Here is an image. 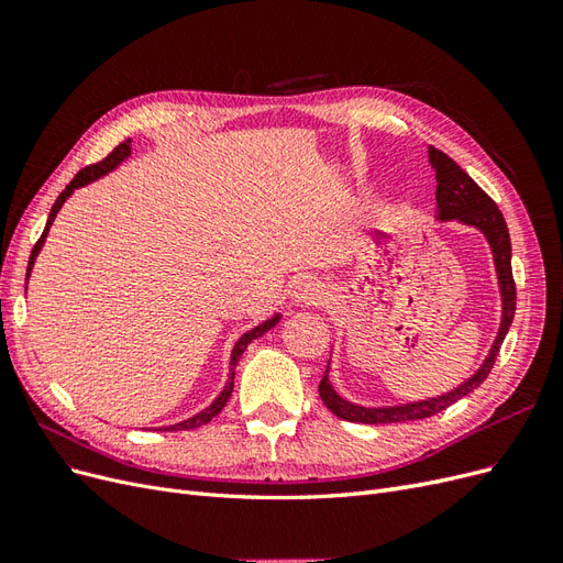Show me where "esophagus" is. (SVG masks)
Segmentation results:
<instances>
[{"label": "esophagus", "mask_w": 563, "mask_h": 563, "mask_svg": "<svg viewBox=\"0 0 563 563\" xmlns=\"http://www.w3.org/2000/svg\"><path fill=\"white\" fill-rule=\"evenodd\" d=\"M323 298H327V286H323L319 279H302L294 288V302L298 308H312V305H319Z\"/></svg>", "instance_id": "34e87169"}]
</instances>
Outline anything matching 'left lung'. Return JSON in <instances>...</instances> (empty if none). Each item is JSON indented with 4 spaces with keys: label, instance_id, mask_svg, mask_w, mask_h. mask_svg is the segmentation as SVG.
I'll return each instance as SVG.
<instances>
[{
    "label": "left lung",
    "instance_id": "left-lung-1",
    "mask_svg": "<svg viewBox=\"0 0 563 563\" xmlns=\"http://www.w3.org/2000/svg\"><path fill=\"white\" fill-rule=\"evenodd\" d=\"M430 164L437 174V220H441V223H451V220H455V223L479 230L490 246L493 263H496L498 286H500V300H503L500 329L496 340H493L488 356L484 360V364L476 368L474 376H470L465 383H460L457 387L446 391V395L413 401V404L380 406V408H366L360 404H352L340 397L333 389V385L329 383L331 366H327V373H323V378L319 383V397L323 404H327V408L333 416L350 422H364V424L406 422V420L430 418L439 411H444L446 406L463 399L486 380L493 364H496L503 340L509 327H512L515 310H517V286L512 279V242H509L507 223L498 209V203L493 201L449 155H444V152L432 145H430Z\"/></svg>",
    "mask_w": 563,
    "mask_h": 563
}]
</instances>
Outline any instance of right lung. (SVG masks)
I'll return each mask as SVG.
<instances>
[{"mask_svg": "<svg viewBox=\"0 0 563 563\" xmlns=\"http://www.w3.org/2000/svg\"><path fill=\"white\" fill-rule=\"evenodd\" d=\"M131 155V139L129 141H124V143H119L110 155L103 159V162H98V164H91V166H87V168H81V172L65 185V190L58 195V199H56V203L54 207H51V213H48V220H46V228H44V232H42V236H40V242L35 244V249H32V253H30V261H27V279H30V272H32V265H35V261H37V253L42 251V246H44V242H46V234H48V228L54 225V218H56V213L60 211V207L65 203V199L70 197L75 190H79V187H84V185H89V183H93V180H98V178H103L106 174H110V172H114V168L122 164L126 157ZM282 319V314H275L272 319H267V321H263L261 327H255V329H251L249 333H244L240 340H236L234 343V347H232V354H230V373H228V383H225V387H223V391H220V395L213 399V404L211 406H207L203 408V411H199L197 416H192V418H187V420H183V422H176V424H168V428H157V430H192V428H199V424H207L211 418H216L220 411H223V406L228 404V399H230V395H232V387H234V366H236V362L242 360V354H244V350L249 347V343L251 340H255L258 335H263L265 331H269L272 327H275V323Z\"/></svg>", "mask_w": 563, "mask_h": 563, "instance_id": "add662e5", "label": "right lung"}]
</instances>
